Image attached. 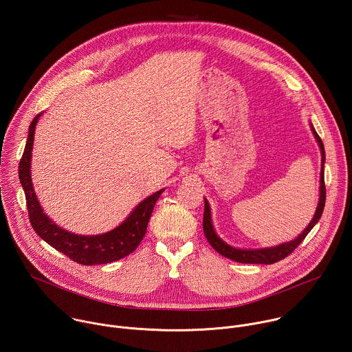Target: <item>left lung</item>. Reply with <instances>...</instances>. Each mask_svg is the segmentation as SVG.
Masks as SVG:
<instances>
[{
  "mask_svg": "<svg viewBox=\"0 0 352 352\" xmlns=\"http://www.w3.org/2000/svg\"><path fill=\"white\" fill-rule=\"evenodd\" d=\"M312 132L315 135V139L320 147V153H322V170H320V196H319V204L315 212V216L312 219V221L308 224V227L302 231V234H299L295 239L289 241V242H284L280 243L277 246H272V248H262V249H239V248H234L231 245H228L227 242H224L214 231L213 228V223H212V212H210V206L209 202L205 199V214H204V231L205 235L209 241V243L213 246V249H216L220 255H223L224 258H228L231 261L239 262V263H261V265H272L276 263L284 258H287L292 250L305 239V236L309 234V231L315 227V224L319 221V219L322 217L323 209H324V204H326V186H324V173H323V164H324V146L323 142L320 139V136L318 135V132L315 131L314 125L311 124Z\"/></svg>",
  "mask_w": 352,
  "mask_h": 352,
  "instance_id": "8db88e82",
  "label": "left lung"
}]
</instances>
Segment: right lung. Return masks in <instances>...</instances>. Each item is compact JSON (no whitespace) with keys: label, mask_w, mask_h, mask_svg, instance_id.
Listing matches in <instances>:
<instances>
[{"label":"right lung","mask_w":352,"mask_h":352,"mask_svg":"<svg viewBox=\"0 0 352 352\" xmlns=\"http://www.w3.org/2000/svg\"><path fill=\"white\" fill-rule=\"evenodd\" d=\"M40 117L41 113L30 122L25 152L19 162V179L25 190L29 221L33 230L48 245H52L79 265H104L131 255L143 239L153 208L164 189H160L142 200L124 223L109 232L100 235H78L58 227L47 217L45 213H43L30 177L34 129Z\"/></svg>","instance_id":"1"}]
</instances>
